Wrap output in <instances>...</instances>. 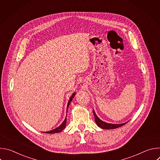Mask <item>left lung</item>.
<instances>
[{"mask_svg": "<svg viewBox=\"0 0 160 160\" xmlns=\"http://www.w3.org/2000/svg\"><path fill=\"white\" fill-rule=\"evenodd\" d=\"M93 113H94V115L95 117V121L96 123L97 124V125L100 127L102 129H114V128H117L118 127H120L123 125H124L125 124H126L127 122L123 123H120V124H113V123H106L104 122L103 121H102L96 114L95 111L93 110Z\"/></svg>", "mask_w": 160, "mask_h": 160, "instance_id": "left-lung-1", "label": "left lung"}]
</instances>
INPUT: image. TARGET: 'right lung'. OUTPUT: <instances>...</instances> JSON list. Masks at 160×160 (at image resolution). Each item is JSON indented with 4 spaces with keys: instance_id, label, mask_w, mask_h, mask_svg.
Masks as SVG:
<instances>
[{
    "instance_id": "right-lung-1",
    "label": "right lung",
    "mask_w": 160,
    "mask_h": 160,
    "mask_svg": "<svg viewBox=\"0 0 160 160\" xmlns=\"http://www.w3.org/2000/svg\"><path fill=\"white\" fill-rule=\"evenodd\" d=\"M75 94H76V92H74V93L71 96V97H70L69 101H68V104H67V111H68V107H69V106H70V104L72 101L73 100L74 96H75ZM66 117H67V114H66ZM66 122H67V120H66V117L65 119H64V120L63 121V122H62L58 127H57V128H54V129H53V130H50V131H48V132H43V133H59V132H62V131L65 128V127H66Z\"/></svg>"
}]
</instances>
